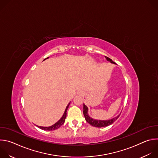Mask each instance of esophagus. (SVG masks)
Returning a JSON list of instances; mask_svg holds the SVG:
<instances>
[{"label":"esophagus","mask_w":158,"mask_h":158,"mask_svg":"<svg viewBox=\"0 0 158 158\" xmlns=\"http://www.w3.org/2000/svg\"><path fill=\"white\" fill-rule=\"evenodd\" d=\"M77 94H79L80 96H82L84 94V92L83 91H82V90H80V91H79L77 92Z\"/></svg>","instance_id":"esophagus-1"}]
</instances>
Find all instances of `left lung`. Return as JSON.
<instances>
[{"mask_svg":"<svg viewBox=\"0 0 158 158\" xmlns=\"http://www.w3.org/2000/svg\"><path fill=\"white\" fill-rule=\"evenodd\" d=\"M105 57H106V60L107 61L110 62L111 64H116V63L114 61H112V59H110V58L106 57V56H105ZM83 114H84L85 121L89 124H90L91 126H94L96 127H106V126H108L112 124L119 117V116L121 114V113H120L115 118H112L110 119H108V120L95 119L91 118V116H89V115L88 114V107L84 104V107H83Z\"/></svg>","mask_w":158,"mask_h":158,"instance_id":"1","label":"left lung"}]
</instances>
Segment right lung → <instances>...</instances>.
I'll return each instance as SVG.
<instances>
[{"label": "right lung", "instance_id": "obj_1", "mask_svg": "<svg viewBox=\"0 0 158 158\" xmlns=\"http://www.w3.org/2000/svg\"><path fill=\"white\" fill-rule=\"evenodd\" d=\"M49 57L46 58L44 60H45L47 59H49ZM69 105H70V102L68 104H67V107H66V108L65 109V111L64 112L62 116L61 117V118L57 123H56L54 124H53V125H52L51 126H48V127L39 126H37V125H36V126H37L40 129H41L42 130H45V131H54V130H56V129L59 128L65 122V118H66V116H67V109H68Z\"/></svg>", "mask_w": 158, "mask_h": 158}]
</instances>
